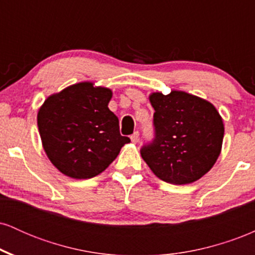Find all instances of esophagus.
Here are the masks:
<instances>
[{
    "label": "esophagus",
    "mask_w": 255,
    "mask_h": 255,
    "mask_svg": "<svg viewBox=\"0 0 255 255\" xmlns=\"http://www.w3.org/2000/svg\"><path fill=\"white\" fill-rule=\"evenodd\" d=\"M130 140L131 142L136 144V142L139 141V131H134V133L130 135Z\"/></svg>",
    "instance_id": "34e87169"
}]
</instances>
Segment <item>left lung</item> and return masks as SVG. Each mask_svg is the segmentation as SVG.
<instances>
[{"mask_svg":"<svg viewBox=\"0 0 255 255\" xmlns=\"http://www.w3.org/2000/svg\"><path fill=\"white\" fill-rule=\"evenodd\" d=\"M154 139L140 150L160 180L187 184L203 177L221 153L224 125L210 102L183 91L150 96Z\"/></svg>","mask_w":255,"mask_h":255,"instance_id":"left-lung-1","label":"left lung"}]
</instances>
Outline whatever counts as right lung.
<instances>
[{
    "mask_svg": "<svg viewBox=\"0 0 255 255\" xmlns=\"http://www.w3.org/2000/svg\"><path fill=\"white\" fill-rule=\"evenodd\" d=\"M111 96L109 89L79 83L50 96L38 111L44 151L62 174L97 176L130 141L120 134L118 116L108 108Z\"/></svg>",
    "mask_w": 255,
    "mask_h": 255,
    "instance_id": "add662e5",
    "label": "right lung"
}]
</instances>
